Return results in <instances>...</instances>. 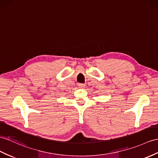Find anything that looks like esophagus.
<instances>
[{
  "label": "esophagus",
  "instance_id": "obj_1",
  "mask_svg": "<svg viewBox=\"0 0 158 158\" xmlns=\"http://www.w3.org/2000/svg\"><path fill=\"white\" fill-rule=\"evenodd\" d=\"M85 84H81V83H80V84H78V86H79V88H84V87H85Z\"/></svg>",
  "mask_w": 158,
  "mask_h": 158
}]
</instances>
